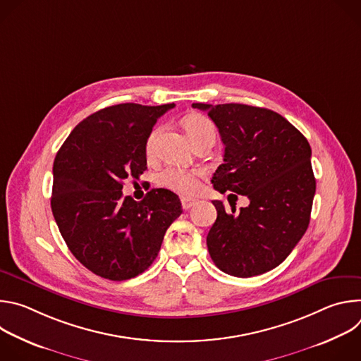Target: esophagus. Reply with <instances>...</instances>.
Segmentation results:
<instances>
[{
    "label": "esophagus",
    "instance_id": "esophagus-1",
    "mask_svg": "<svg viewBox=\"0 0 361 361\" xmlns=\"http://www.w3.org/2000/svg\"><path fill=\"white\" fill-rule=\"evenodd\" d=\"M194 204H195V200H192V198H188V197H183V198H181V205H183L184 210L191 209Z\"/></svg>",
    "mask_w": 361,
    "mask_h": 361
}]
</instances>
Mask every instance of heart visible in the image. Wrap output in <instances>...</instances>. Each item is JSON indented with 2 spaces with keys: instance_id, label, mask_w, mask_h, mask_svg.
<instances>
[{
  "instance_id": "heart-1",
  "label": "heart",
  "mask_w": 361,
  "mask_h": 361,
  "mask_svg": "<svg viewBox=\"0 0 361 361\" xmlns=\"http://www.w3.org/2000/svg\"><path fill=\"white\" fill-rule=\"evenodd\" d=\"M184 130L185 134L188 137V140L191 141V144H195L200 140L204 138H214L216 137V127L212 123V120H209L207 117L200 116V114H192L188 116L184 121ZM160 130H154L145 144V149L147 154H151L154 149V144H156V138L159 135ZM200 176L201 173L197 170H184V169H177V167H169L166 170H163L159 176V183L176 192L184 194V195H192L197 192L198 187H200Z\"/></svg>"
}]
</instances>
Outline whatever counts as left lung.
Wrapping results in <instances>:
<instances>
[{
	"instance_id": "8db88e82",
	"label": "left lung",
	"mask_w": 361,
	"mask_h": 361,
	"mask_svg": "<svg viewBox=\"0 0 361 361\" xmlns=\"http://www.w3.org/2000/svg\"><path fill=\"white\" fill-rule=\"evenodd\" d=\"M192 109L207 111L226 145L224 164L212 178L214 188L250 200L237 213L235 205L227 213L223 201H213L217 220L207 235L212 259L234 277L267 273L287 259L310 223L316 192L310 144L267 109L234 102H195Z\"/></svg>"
}]
</instances>
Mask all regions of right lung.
I'll return each instance as SVG.
<instances>
[{
  "label": "right lung",
  "mask_w": 361,
  "mask_h": 361,
  "mask_svg": "<svg viewBox=\"0 0 361 361\" xmlns=\"http://www.w3.org/2000/svg\"><path fill=\"white\" fill-rule=\"evenodd\" d=\"M173 107L126 102L102 109L82 120L57 152L51 210L75 259L102 279L123 281L145 271L183 213L170 190L152 188L141 201L121 191L126 178L147 170V140Z\"/></svg>",
  "instance_id": "1"
}]
</instances>
